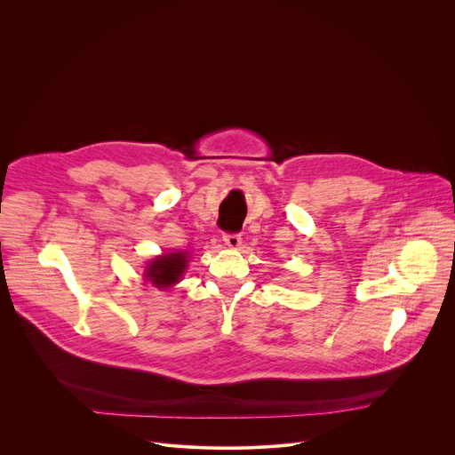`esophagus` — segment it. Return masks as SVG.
<instances>
[{
  "mask_svg": "<svg viewBox=\"0 0 455 455\" xmlns=\"http://www.w3.org/2000/svg\"><path fill=\"white\" fill-rule=\"evenodd\" d=\"M223 241H225V244H227L228 248H239L241 243H243V239H241L239 234H225V235H223Z\"/></svg>",
  "mask_w": 455,
  "mask_h": 455,
  "instance_id": "1",
  "label": "esophagus"
}]
</instances>
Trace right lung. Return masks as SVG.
Returning <instances> with one entry per match:
<instances>
[{
  "mask_svg": "<svg viewBox=\"0 0 455 455\" xmlns=\"http://www.w3.org/2000/svg\"><path fill=\"white\" fill-rule=\"evenodd\" d=\"M188 263V253L187 251H172L155 257L153 261L146 267L144 277L156 288H171L176 284Z\"/></svg>",
  "mask_w": 455,
  "mask_h": 455,
  "instance_id": "right-lung-1",
  "label": "right lung"
}]
</instances>
